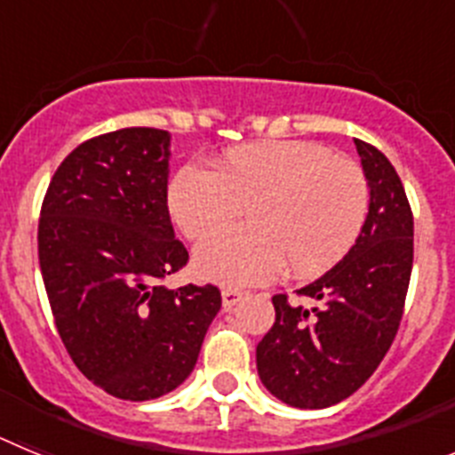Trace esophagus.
Here are the masks:
<instances>
[{"instance_id":"34e87169","label":"esophagus","mask_w":455,"mask_h":455,"mask_svg":"<svg viewBox=\"0 0 455 455\" xmlns=\"http://www.w3.org/2000/svg\"><path fill=\"white\" fill-rule=\"evenodd\" d=\"M220 299H223V307L225 309H232L241 300V291H239V289L228 287V289H223V291H220Z\"/></svg>"}]
</instances>
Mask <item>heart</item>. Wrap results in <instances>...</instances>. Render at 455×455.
<instances>
[{"instance_id": "b5f03b06", "label": "heart", "mask_w": 455, "mask_h": 455, "mask_svg": "<svg viewBox=\"0 0 455 455\" xmlns=\"http://www.w3.org/2000/svg\"><path fill=\"white\" fill-rule=\"evenodd\" d=\"M369 203L363 168L315 140L236 146L214 171L180 168L166 193L172 223L193 241L249 209L248 228L213 231L193 255L203 280L230 289L271 283L287 264L296 277L332 268L363 235Z\"/></svg>"}]
</instances>
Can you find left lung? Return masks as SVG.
<instances>
[{
    "instance_id": "obj_1",
    "label": "left lung",
    "mask_w": 455,
    "mask_h": 455,
    "mask_svg": "<svg viewBox=\"0 0 455 455\" xmlns=\"http://www.w3.org/2000/svg\"><path fill=\"white\" fill-rule=\"evenodd\" d=\"M371 203L355 246L291 303L273 296L275 323L257 344L264 387L293 408L319 410L348 399L392 347L412 273V209L387 156L355 140Z\"/></svg>"
}]
</instances>
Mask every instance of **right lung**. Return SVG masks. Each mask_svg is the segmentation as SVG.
Wrapping results in <instances>:
<instances>
[{
    "instance_id": "right-lung-1",
    "label": "right lung",
    "mask_w": 455,
    "mask_h": 455,
    "mask_svg": "<svg viewBox=\"0 0 455 455\" xmlns=\"http://www.w3.org/2000/svg\"><path fill=\"white\" fill-rule=\"evenodd\" d=\"M171 134L124 127L84 140L56 168L38 223V259L72 363L124 401L182 385L220 309L214 284L164 287L187 267L168 214Z\"/></svg>"
}]
</instances>
